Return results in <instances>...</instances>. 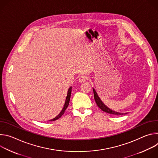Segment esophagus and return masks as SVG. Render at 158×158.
<instances>
[{
  "mask_svg": "<svg viewBox=\"0 0 158 158\" xmlns=\"http://www.w3.org/2000/svg\"><path fill=\"white\" fill-rule=\"evenodd\" d=\"M87 79V77H86V76L82 75V76H81L79 77V82L82 83V82H84Z\"/></svg>",
  "mask_w": 158,
  "mask_h": 158,
  "instance_id": "obj_1",
  "label": "esophagus"
}]
</instances>
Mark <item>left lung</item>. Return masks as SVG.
Masks as SVG:
<instances>
[{"label": "left lung", "instance_id": "1", "mask_svg": "<svg viewBox=\"0 0 158 158\" xmlns=\"http://www.w3.org/2000/svg\"><path fill=\"white\" fill-rule=\"evenodd\" d=\"M93 92H94V99L96 101V102L98 105V106L103 111L107 112V113L110 114H114V115H123L124 114L123 113H121V112H117L116 111L112 110L111 109H110L109 108H108L106 106H105L104 104V103L101 101L100 98L98 97L96 91L94 90V89H93Z\"/></svg>", "mask_w": 158, "mask_h": 158}]
</instances>
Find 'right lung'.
<instances>
[{
	"label": "right lung",
	"instance_id": "add662e5",
	"mask_svg": "<svg viewBox=\"0 0 158 158\" xmlns=\"http://www.w3.org/2000/svg\"><path fill=\"white\" fill-rule=\"evenodd\" d=\"M72 87H70L68 90V92H67V98H66V99H65V104L64 106V107L62 109V110H61V112H60V114L57 116L55 118L50 120V121H56L58 119H59L60 118H61V116L64 114V112L65 111V109H67V107H68L69 106V101H70V98H71V91H72Z\"/></svg>",
	"mask_w": 158,
	"mask_h": 158
}]
</instances>
